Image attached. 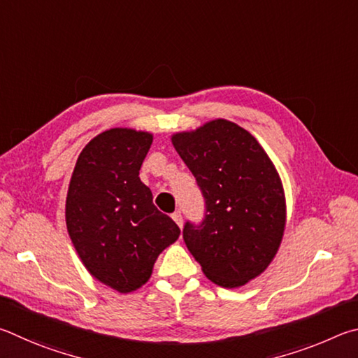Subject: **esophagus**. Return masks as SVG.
Segmentation results:
<instances>
[{"mask_svg": "<svg viewBox=\"0 0 358 358\" xmlns=\"http://www.w3.org/2000/svg\"><path fill=\"white\" fill-rule=\"evenodd\" d=\"M171 217H173V220L176 222V224H178L179 228H182L184 220H182V215H180V212H174V214H173Z\"/></svg>", "mask_w": 358, "mask_h": 358, "instance_id": "esophagus-1", "label": "esophagus"}]
</instances>
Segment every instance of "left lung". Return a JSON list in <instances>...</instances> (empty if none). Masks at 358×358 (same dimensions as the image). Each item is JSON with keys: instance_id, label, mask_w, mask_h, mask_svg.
<instances>
[{"instance_id": "1", "label": "left lung", "mask_w": 358, "mask_h": 358, "mask_svg": "<svg viewBox=\"0 0 358 358\" xmlns=\"http://www.w3.org/2000/svg\"><path fill=\"white\" fill-rule=\"evenodd\" d=\"M206 199L199 227L187 222L184 241L206 277L239 287L273 261L286 227L280 174L258 140L227 119L171 135Z\"/></svg>"}]
</instances>
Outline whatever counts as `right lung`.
Returning <instances> with one entry per match:
<instances>
[{"instance_id":"1","label":"right lung","mask_w":358,"mask_h":358,"mask_svg":"<svg viewBox=\"0 0 358 358\" xmlns=\"http://www.w3.org/2000/svg\"><path fill=\"white\" fill-rule=\"evenodd\" d=\"M152 134L105 130L75 163L66 198L67 233L86 271L121 294L141 287L180 229L152 203L140 168Z\"/></svg>"}]
</instances>
